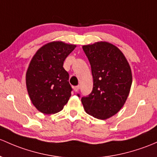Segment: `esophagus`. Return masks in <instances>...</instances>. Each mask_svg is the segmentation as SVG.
<instances>
[{
    "label": "esophagus",
    "mask_w": 157,
    "mask_h": 157,
    "mask_svg": "<svg viewBox=\"0 0 157 157\" xmlns=\"http://www.w3.org/2000/svg\"><path fill=\"white\" fill-rule=\"evenodd\" d=\"M74 90L75 92H78V90H80V86H74Z\"/></svg>",
    "instance_id": "obj_1"
}]
</instances>
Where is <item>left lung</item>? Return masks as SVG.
<instances>
[{"label": "left lung", "instance_id": "1", "mask_svg": "<svg viewBox=\"0 0 157 157\" xmlns=\"http://www.w3.org/2000/svg\"><path fill=\"white\" fill-rule=\"evenodd\" d=\"M89 59L93 88L81 98L86 112L93 117L106 120L124 105L132 82L130 66L123 52L108 42L83 46ZM80 97V94H77Z\"/></svg>", "mask_w": 157, "mask_h": 157}]
</instances>
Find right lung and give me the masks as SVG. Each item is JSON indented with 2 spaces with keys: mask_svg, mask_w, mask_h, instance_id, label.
<instances>
[{
  "mask_svg": "<svg viewBox=\"0 0 157 157\" xmlns=\"http://www.w3.org/2000/svg\"><path fill=\"white\" fill-rule=\"evenodd\" d=\"M75 47L54 41L43 46L31 59L26 72V86L31 102L41 113H58L68 101L72 88L63 64Z\"/></svg>",
  "mask_w": 157,
  "mask_h": 157,
  "instance_id": "1",
  "label": "right lung"
}]
</instances>
